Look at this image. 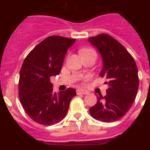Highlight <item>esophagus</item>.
Here are the masks:
<instances>
[{"mask_svg":"<svg viewBox=\"0 0 150 150\" xmlns=\"http://www.w3.org/2000/svg\"><path fill=\"white\" fill-rule=\"evenodd\" d=\"M76 92H77L78 95H79V94H82V95H87V94L88 93V91H87V90L83 89V88H79V89H77Z\"/></svg>","mask_w":150,"mask_h":150,"instance_id":"esophagus-1","label":"esophagus"}]
</instances>
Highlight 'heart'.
Returning a JSON list of instances; mask_svg holds the SVG:
<instances>
[{
	"instance_id": "obj_1",
	"label": "heart",
	"mask_w": 150,
	"mask_h": 150,
	"mask_svg": "<svg viewBox=\"0 0 150 150\" xmlns=\"http://www.w3.org/2000/svg\"><path fill=\"white\" fill-rule=\"evenodd\" d=\"M86 53H95V52H94V50H91V49H85V50H83L80 51V54H81V55Z\"/></svg>"
}]
</instances>
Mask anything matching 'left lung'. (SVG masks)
Masks as SVG:
<instances>
[{
	"mask_svg": "<svg viewBox=\"0 0 150 150\" xmlns=\"http://www.w3.org/2000/svg\"><path fill=\"white\" fill-rule=\"evenodd\" d=\"M99 52L103 62L100 73L109 88L105 96H97V103L89 109L94 119L104 122L120 120L133 104L139 86L138 71L133 57L124 46L107 34L88 39Z\"/></svg>",
	"mask_w": 150,
	"mask_h": 150,
	"instance_id": "left-lung-1",
	"label": "left lung"
}]
</instances>
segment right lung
<instances>
[{
    "mask_svg": "<svg viewBox=\"0 0 150 150\" xmlns=\"http://www.w3.org/2000/svg\"><path fill=\"white\" fill-rule=\"evenodd\" d=\"M76 41L51 36L36 46L21 67L18 96L31 120L43 125H52L65 117L76 90L68 88L56 94L50 77L59 75L67 50Z\"/></svg>",
    "mask_w": 150,
    "mask_h": 150,
    "instance_id": "right-lung-1",
    "label": "right lung"
}]
</instances>
